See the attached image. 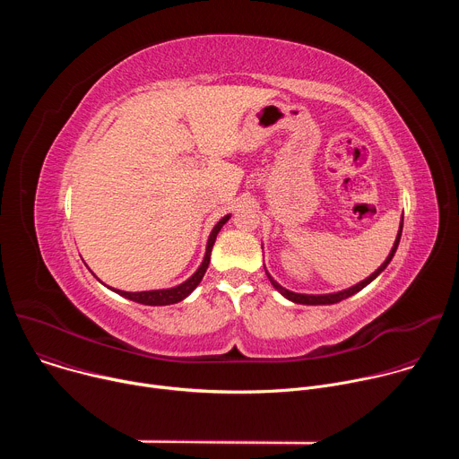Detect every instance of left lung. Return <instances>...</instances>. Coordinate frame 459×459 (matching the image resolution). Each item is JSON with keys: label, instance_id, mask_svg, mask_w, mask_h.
Returning a JSON list of instances; mask_svg holds the SVG:
<instances>
[{"label": "left lung", "instance_id": "8db88e82", "mask_svg": "<svg viewBox=\"0 0 459 459\" xmlns=\"http://www.w3.org/2000/svg\"><path fill=\"white\" fill-rule=\"evenodd\" d=\"M402 230H403V218H402V223H400V230H398V236H396V241H394V245H392V250H390V254L386 255V259L383 261L381 264V267L377 269V271H374L367 280H363V281H359V283H356L354 287H349V289H345V290H340V292H333V294H298V292H292V290H287L285 287H281L267 271V278L271 280V283H273V287L281 294V296H285L287 299H290V301H294V303H301V305H333V303H338V301H342V299H347V298H351L352 294H356V292H359L361 289H365L370 281H374L385 269H386V265L390 264V259L394 257V254H396V248H398V245H400V239H402Z\"/></svg>", "mask_w": 459, "mask_h": 459}]
</instances>
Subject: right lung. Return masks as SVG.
<instances>
[{
	"instance_id": "add662e5",
	"label": "right lung",
	"mask_w": 459,
	"mask_h": 459,
	"mask_svg": "<svg viewBox=\"0 0 459 459\" xmlns=\"http://www.w3.org/2000/svg\"><path fill=\"white\" fill-rule=\"evenodd\" d=\"M230 214H227L225 218H221L211 236H209V241H207V250H205V257L202 261V265L198 267V271H195L186 281L179 283L178 287H172V289H160V290H143V292H125V290H117V289H112L116 294L130 299V301H136V303H142V305H152V307H160V305H172V303H178L181 299H185L195 287L200 285V281L204 280L207 269H209V264H211V252H212V247H214V241H216V236L218 232L221 230V227L229 221ZM110 289V287H108Z\"/></svg>"
}]
</instances>
